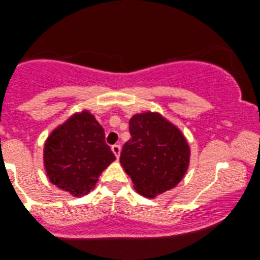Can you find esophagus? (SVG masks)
<instances>
[{"label": "esophagus", "instance_id": "esophagus-1", "mask_svg": "<svg viewBox=\"0 0 260 260\" xmlns=\"http://www.w3.org/2000/svg\"><path fill=\"white\" fill-rule=\"evenodd\" d=\"M112 151L114 152V154L116 155V158L118 159V156H120V153H121V146L118 145V144H115V145L112 146Z\"/></svg>", "mask_w": 260, "mask_h": 260}]
</instances>
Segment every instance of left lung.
Returning a JSON list of instances; mask_svg holds the SVG:
<instances>
[{
    "mask_svg": "<svg viewBox=\"0 0 260 260\" xmlns=\"http://www.w3.org/2000/svg\"><path fill=\"white\" fill-rule=\"evenodd\" d=\"M129 130L120 162L137 192L153 198L178 184L190 156L181 131L156 113L134 115Z\"/></svg>",
    "mask_w": 260,
    "mask_h": 260,
    "instance_id": "8db88e82",
    "label": "left lung"
}]
</instances>
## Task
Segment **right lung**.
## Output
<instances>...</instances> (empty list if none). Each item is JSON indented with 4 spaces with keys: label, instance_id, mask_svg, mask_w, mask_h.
<instances>
[{
    "label": "right lung",
    "instance_id": "right-lung-1",
    "mask_svg": "<svg viewBox=\"0 0 260 260\" xmlns=\"http://www.w3.org/2000/svg\"><path fill=\"white\" fill-rule=\"evenodd\" d=\"M114 160L105 130L87 112L70 117L45 144L44 161L50 182L76 197L90 192Z\"/></svg>",
    "mask_w": 260,
    "mask_h": 260
}]
</instances>
